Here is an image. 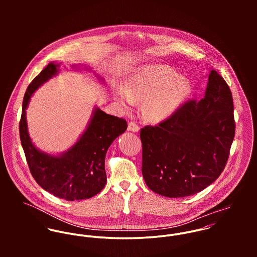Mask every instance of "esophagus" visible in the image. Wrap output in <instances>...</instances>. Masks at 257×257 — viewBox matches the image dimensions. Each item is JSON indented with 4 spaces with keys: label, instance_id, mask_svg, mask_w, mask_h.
<instances>
[{
    "label": "esophagus",
    "instance_id": "34e87169",
    "mask_svg": "<svg viewBox=\"0 0 257 257\" xmlns=\"http://www.w3.org/2000/svg\"><path fill=\"white\" fill-rule=\"evenodd\" d=\"M127 131L134 132V133H138L140 131V126H139V124L137 122L130 121L128 125H127Z\"/></svg>",
    "mask_w": 257,
    "mask_h": 257
}]
</instances>
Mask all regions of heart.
I'll return each mask as SVG.
<instances>
[{
	"instance_id": "1",
	"label": "heart",
	"mask_w": 257,
	"mask_h": 257,
	"mask_svg": "<svg viewBox=\"0 0 257 257\" xmlns=\"http://www.w3.org/2000/svg\"><path fill=\"white\" fill-rule=\"evenodd\" d=\"M189 83L163 65H144L127 78L126 87L114 92L115 98L131 109L137 101L146 102L145 116L150 121H159L171 115L189 93Z\"/></svg>"
}]
</instances>
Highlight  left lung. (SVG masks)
<instances>
[{"label":"left lung","instance_id":"obj_1","mask_svg":"<svg viewBox=\"0 0 257 257\" xmlns=\"http://www.w3.org/2000/svg\"><path fill=\"white\" fill-rule=\"evenodd\" d=\"M234 134L230 89L212 69L202 100L187 101L157 125L141 130L148 188L168 198L201 192L223 171Z\"/></svg>","mask_w":257,"mask_h":257}]
</instances>
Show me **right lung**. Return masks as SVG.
<instances>
[{
  "mask_svg": "<svg viewBox=\"0 0 257 257\" xmlns=\"http://www.w3.org/2000/svg\"><path fill=\"white\" fill-rule=\"evenodd\" d=\"M58 65L49 63L29 85L24 97L20 120V139L30 171L45 191L67 201L89 199L100 193L107 183L105 157L111 143L127 127L126 120L96 109L80 140L67 152L52 156L33 145L26 109L37 88L57 73Z\"/></svg>",
  "mask_w": 257,
  "mask_h": 257,
  "instance_id": "add662e5",
  "label": "right lung"
}]
</instances>
